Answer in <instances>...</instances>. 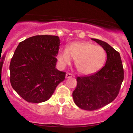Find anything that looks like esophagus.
I'll list each match as a JSON object with an SVG mask.
<instances>
[{"mask_svg": "<svg viewBox=\"0 0 133 133\" xmlns=\"http://www.w3.org/2000/svg\"><path fill=\"white\" fill-rule=\"evenodd\" d=\"M72 76H73V75H72V74H71V73H67L66 74V78H70Z\"/></svg>", "mask_w": 133, "mask_h": 133, "instance_id": "esophagus-1", "label": "esophagus"}]
</instances>
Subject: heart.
I'll use <instances>...</instances> for the list:
<instances>
[{
    "instance_id": "1",
    "label": "heart",
    "mask_w": 133,
    "mask_h": 133,
    "mask_svg": "<svg viewBox=\"0 0 133 133\" xmlns=\"http://www.w3.org/2000/svg\"><path fill=\"white\" fill-rule=\"evenodd\" d=\"M58 63L62 68L75 60V66L82 75L94 74L102 68L105 63L107 52L102 47L89 42H75L68 49H61L57 55Z\"/></svg>"
}]
</instances>
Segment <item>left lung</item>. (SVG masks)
Returning <instances> with one entry per match:
<instances>
[{
    "label": "left lung",
    "mask_w": 133,
    "mask_h": 133,
    "mask_svg": "<svg viewBox=\"0 0 133 133\" xmlns=\"http://www.w3.org/2000/svg\"><path fill=\"white\" fill-rule=\"evenodd\" d=\"M107 52L105 66L94 74L77 77V86L73 92L75 104L86 110L101 109L114 101L118 94L124 79L120 55L107 42L91 39Z\"/></svg>",
    "instance_id": "8db88e82"
}]
</instances>
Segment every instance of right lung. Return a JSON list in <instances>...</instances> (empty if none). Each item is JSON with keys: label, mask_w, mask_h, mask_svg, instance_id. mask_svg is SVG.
Masks as SVG:
<instances>
[{"label": "right lung", "mask_w": 133, "mask_h": 133, "mask_svg": "<svg viewBox=\"0 0 133 133\" xmlns=\"http://www.w3.org/2000/svg\"><path fill=\"white\" fill-rule=\"evenodd\" d=\"M60 39L57 36L30 37L19 42L10 64L12 88L28 102L50 99L66 73L57 69Z\"/></svg>", "instance_id": "right-lung-1"}]
</instances>
